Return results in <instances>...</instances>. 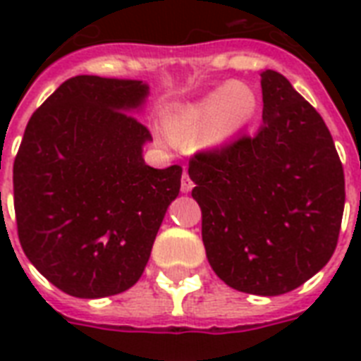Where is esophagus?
Masks as SVG:
<instances>
[{
	"label": "esophagus",
	"instance_id": "esophagus-1",
	"mask_svg": "<svg viewBox=\"0 0 361 361\" xmlns=\"http://www.w3.org/2000/svg\"><path fill=\"white\" fill-rule=\"evenodd\" d=\"M192 189V180L189 178V174H187V170L183 172V176H181V191L183 192H189Z\"/></svg>",
	"mask_w": 361,
	"mask_h": 361
}]
</instances>
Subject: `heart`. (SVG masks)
Here are the masks:
<instances>
[{
	"instance_id": "1",
	"label": "heart",
	"mask_w": 361,
	"mask_h": 361,
	"mask_svg": "<svg viewBox=\"0 0 361 361\" xmlns=\"http://www.w3.org/2000/svg\"><path fill=\"white\" fill-rule=\"evenodd\" d=\"M257 114V95L240 82H225L197 103L166 118L164 130L178 146H195L206 133L208 144H221L240 133Z\"/></svg>"
}]
</instances>
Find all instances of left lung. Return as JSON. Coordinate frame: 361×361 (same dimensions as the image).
Instances as JSON below:
<instances>
[{
    "mask_svg": "<svg viewBox=\"0 0 361 361\" xmlns=\"http://www.w3.org/2000/svg\"><path fill=\"white\" fill-rule=\"evenodd\" d=\"M262 120L189 161L206 257L247 294L279 296L331 258L345 209V174L320 114L285 76L264 71Z\"/></svg>",
    "mask_w": 361,
    "mask_h": 361,
    "instance_id": "left-lung-1",
    "label": "left lung"
}]
</instances>
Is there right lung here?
I'll use <instances>...</instances> for the list:
<instances>
[{"mask_svg":"<svg viewBox=\"0 0 361 361\" xmlns=\"http://www.w3.org/2000/svg\"><path fill=\"white\" fill-rule=\"evenodd\" d=\"M147 86L73 76L27 121L14 159L20 245L54 286L76 298H104L140 279L181 166L142 159L152 133L127 110Z\"/></svg>","mask_w":361,"mask_h":361,"instance_id":"obj_1","label":"right lung"}]
</instances>
